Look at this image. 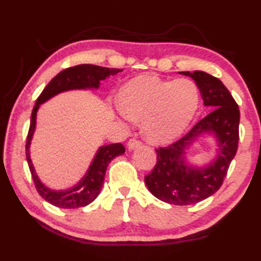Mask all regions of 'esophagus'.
<instances>
[{"label": "esophagus", "instance_id": "34e87169", "mask_svg": "<svg viewBox=\"0 0 261 261\" xmlns=\"http://www.w3.org/2000/svg\"><path fill=\"white\" fill-rule=\"evenodd\" d=\"M141 145V141H139L138 139H135V138H131L129 141H127V148L132 151V149H135L137 147H139Z\"/></svg>", "mask_w": 261, "mask_h": 261}]
</instances>
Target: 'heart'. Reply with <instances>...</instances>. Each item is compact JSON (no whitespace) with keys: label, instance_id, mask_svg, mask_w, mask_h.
Wrapping results in <instances>:
<instances>
[{"label":"heart","instance_id":"heart-1","mask_svg":"<svg viewBox=\"0 0 261 261\" xmlns=\"http://www.w3.org/2000/svg\"><path fill=\"white\" fill-rule=\"evenodd\" d=\"M199 90L187 78L165 81L143 74L121 88L117 106L123 117L143 120V132L154 144H165L183 134L199 105Z\"/></svg>","mask_w":261,"mask_h":261}]
</instances>
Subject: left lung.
Returning <instances> with one entry per match:
<instances>
[{"label":"left lung","instance_id":"left-lung-1","mask_svg":"<svg viewBox=\"0 0 261 261\" xmlns=\"http://www.w3.org/2000/svg\"><path fill=\"white\" fill-rule=\"evenodd\" d=\"M196 82L211 113L182 138L156 151V165L145 176V183L154 197L168 204L192 205L211 197L221 188L238 146L240 109L230 92L216 77L204 71H183ZM213 134L218 144L217 156L200 168L186 162L185 150L200 134Z\"/></svg>","mask_w":261,"mask_h":261}]
</instances>
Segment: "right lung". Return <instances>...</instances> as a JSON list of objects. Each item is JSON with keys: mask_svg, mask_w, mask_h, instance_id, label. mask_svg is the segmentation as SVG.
Listing matches in <instances>:
<instances>
[{"mask_svg": "<svg viewBox=\"0 0 261 261\" xmlns=\"http://www.w3.org/2000/svg\"><path fill=\"white\" fill-rule=\"evenodd\" d=\"M121 71H123L122 69H109L93 64H79L76 67L68 68L56 74L49 84L43 88L41 94L37 99V102H35L32 110V115H31V124L28 140H26V159H28L29 168L37 191L49 204L67 210L79 208V207L91 204L99 196L105 180L106 170H107L110 161L114 158L124 153L125 148L121 143L101 146L96 152L86 174L84 175V177L79 180L77 185L68 190H57V191L47 188L45 184L41 183V180L35 174L34 167L30 158V145L35 131L39 107L41 103L46 102L47 100L62 93V92L72 90H93V88L96 90V88H99L101 81H105L106 78L114 76V74Z\"/></svg>", "mask_w": 261, "mask_h": 261, "instance_id": "right-lung-1", "label": "right lung"}]
</instances>
